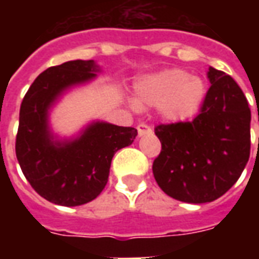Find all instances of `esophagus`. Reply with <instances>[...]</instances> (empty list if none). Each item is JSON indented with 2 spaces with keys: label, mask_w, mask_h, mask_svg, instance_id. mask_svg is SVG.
Masks as SVG:
<instances>
[{
  "label": "esophagus",
  "mask_w": 259,
  "mask_h": 259,
  "mask_svg": "<svg viewBox=\"0 0 259 259\" xmlns=\"http://www.w3.org/2000/svg\"><path fill=\"white\" fill-rule=\"evenodd\" d=\"M137 132H139V136H144V135H151L152 129L146 123H140L137 126Z\"/></svg>",
  "instance_id": "esophagus-1"
}]
</instances>
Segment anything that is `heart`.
<instances>
[{"instance_id":"b5f03b06","label":"heart","mask_w":259,"mask_h":259,"mask_svg":"<svg viewBox=\"0 0 259 259\" xmlns=\"http://www.w3.org/2000/svg\"><path fill=\"white\" fill-rule=\"evenodd\" d=\"M205 96L204 80L183 69H166L143 77L136 84V104L159 107L161 115L169 122L193 118Z\"/></svg>"}]
</instances>
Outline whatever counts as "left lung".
<instances>
[{
  "instance_id": "1",
  "label": "left lung",
  "mask_w": 259,
  "mask_h": 259,
  "mask_svg": "<svg viewBox=\"0 0 259 259\" xmlns=\"http://www.w3.org/2000/svg\"><path fill=\"white\" fill-rule=\"evenodd\" d=\"M211 87L191 122L158 124L162 144L152 174L165 194L202 204L223 195L239 180L250 158L251 111L239 84L209 68Z\"/></svg>"
}]
</instances>
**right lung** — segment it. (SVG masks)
Instances as JSON below:
<instances>
[{
	"instance_id": "add662e5",
	"label": "right lung",
	"mask_w": 259,
	"mask_h": 259,
	"mask_svg": "<svg viewBox=\"0 0 259 259\" xmlns=\"http://www.w3.org/2000/svg\"><path fill=\"white\" fill-rule=\"evenodd\" d=\"M94 61H69L37 76L20 105L16 158L27 182L50 202L76 206L90 202L107 185L115 152L130 146L135 127L94 122L72 141H54L48 109L65 90L94 79Z\"/></svg>"
}]
</instances>
